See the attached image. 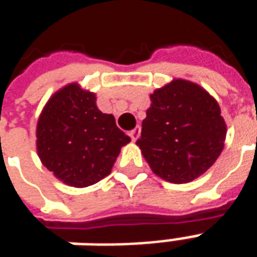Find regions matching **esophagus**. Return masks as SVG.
I'll return each instance as SVG.
<instances>
[{
  "mask_svg": "<svg viewBox=\"0 0 257 257\" xmlns=\"http://www.w3.org/2000/svg\"><path fill=\"white\" fill-rule=\"evenodd\" d=\"M129 136H131V139L134 140V142H136L138 138L140 136V126H136V128L132 129V131H129Z\"/></svg>",
  "mask_w": 257,
  "mask_h": 257,
  "instance_id": "esophagus-1",
  "label": "esophagus"
}]
</instances>
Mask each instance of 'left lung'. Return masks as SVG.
Segmentation results:
<instances>
[{
  "label": "left lung",
  "instance_id": "left-lung-1",
  "mask_svg": "<svg viewBox=\"0 0 257 257\" xmlns=\"http://www.w3.org/2000/svg\"><path fill=\"white\" fill-rule=\"evenodd\" d=\"M136 142L151 171L169 183L193 182L224 147L227 126L219 103L187 79H172L150 95Z\"/></svg>",
  "mask_w": 257,
  "mask_h": 257
}]
</instances>
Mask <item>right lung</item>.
I'll return each mask as SVG.
<instances>
[{"label":"right lung","mask_w":257,"mask_h":257,"mask_svg":"<svg viewBox=\"0 0 257 257\" xmlns=\"http://www.w3.org/2000/svg\"><path fill=\"white\" fill-rule=\"evenodd\" d=\"M37 153L42 165L67 186L88 187L110 175L131 138L111 114L96 106V95L77 82L55 92L37 122Z\"/></svg>","instance_id":"1"}]
</instances>
